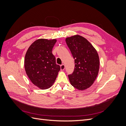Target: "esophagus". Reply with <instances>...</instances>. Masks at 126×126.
<instances>
[{"instance_id":"34e87169","label":"esophagus","mask_w":126,"mask_h":126,"mask_svg":"<svg viewBox=\"0 0 126 126\" xmlns=\"http://www.w3.org/2000/svg\"><path fill=\"white\" fill-rule=\"evenodd\" d=\"M64 68H65V66H64V64H62V65L60 66V69H61V70H63L64 69Z\"/></svg>"}]
</instances>
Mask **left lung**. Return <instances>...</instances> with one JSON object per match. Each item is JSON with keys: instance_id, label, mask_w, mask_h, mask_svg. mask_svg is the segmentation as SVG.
Masks as SVG:
<instances>
[{"instance_id": "left-lung-1", "label": "left lung", "mask_w": 126, "mask_h": 126, "mask_svg": "<svg viewBox=\"0 0 126 126\" xmlns=\"http://www.w3.org/2000/svg\"><path fill=\"white\" fill-rule=\"evenodd\" d=\"M66 42L75 59V68L68 75L71 85L78 90L88 88L98 74L99 58L95 48L84 37L75 35L66 39Z\"/></svg>"}]
</instances>
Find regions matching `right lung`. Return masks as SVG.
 I'll return each mask as SVG.
<instances>
[{
	"label": "right lung",
	"instance_id": "add662e5",
	"mask_svg": "<svg viewBox=\"0 0 126 126\" xmlns=\"http://www.w3.org/2000/svg\"><path fill=\"white\" fill-rule=\"evenodd\" d=\"M56 41V39H38L30 45L25 55L26 74L33 84L41 89L52 85L60 70L52 53Z\"/></svg>",
	"mask_w": 126,
	"mask_h": 126
}]
</instances>
